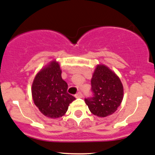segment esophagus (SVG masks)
<instances>
[{"mask_svg": "<svg viewBox=\"0 0 155 155\" xmlns=\"http://www.w3.org/2000/svg\"><path fill=\"white\" fill-rule=\"evenodd\" d=\"M75 97L76 98H82L83 97V94L81 92H79L75 94Z\"/></svg>", "mask_w": 155, "mask_h": 155, "instance_id": "obj_1", "label": "esophagus"}]
</instances>
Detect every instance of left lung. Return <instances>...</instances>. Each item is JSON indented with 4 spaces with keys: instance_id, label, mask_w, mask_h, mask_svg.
<instances>
[{
    "instance_id": "obj_1",
    "label": "left lung",
    "mask_w": 155,
    "mask_h": 155,
    "mask_svg": "<svg viewBox=\"0 0 155 155\" xmlns=\"http://www.w3.org/2000/svg\"><path fill=\"white\" fill-rule=\"evenodd\" d=\"M92 96L85 98L89 110L99 117L111 115L120 106L124 87L118 76L104 65L97 66L91 80Z\"/></svg>"
}]
</instances>
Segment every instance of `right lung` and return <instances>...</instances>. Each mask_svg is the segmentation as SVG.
<instances>
[{"label":"right lung","instance_id":"add662e5","mask_svg":"<svg viewBox=\"0 0 155 155\" xmlns=\"http://www.w3.org/2000/svg\"><path fill=\"white\" fill-rule=\"evenodd\" d=\"M68 84L61 77L59 64L53 61L35 76L31 87L35 104L45 116H63L75 97L67 92Z\"/></svg>","mask_w":155,"mask_h":155}]
</instances>
